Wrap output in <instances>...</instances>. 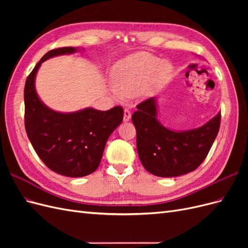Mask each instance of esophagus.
<instances>
[{
  "instance_id": "1",
  "label": "esophagus",
  "mask_w": 248,
  "mask_h": 248,
  "mask_svg": "<svg viewBox=\"0 0 248 248\" xmlns=\"http://www.w3.org/2000/svg\"><path fill=\"white\" fill-rule=\"evenodd\" d=\"M130 118H131V112H130V110L128 109V108H125L124 109V122H128L129 120H130Z\"/></svg>"
}]
</instances>
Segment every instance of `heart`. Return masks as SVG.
<instances>
[{
	"label": "heart",
	"instance_id": "heart-1",
	"mask_svg": "<svg viewBox=\"0 0 248 248\" xmlns=\"http://www.w3.org/2000/svg\"><path fill=\"white\" fill-rule=\"evenodd\" d=\"M170 72V65L160 64L159 58L146 52L134 54L114 67V86L111 87V92L117 98L137 97L153 86L166 82Z\"/></svg>",
	"mask_w": 248,
	"mask_h": 248
}]
</instances>
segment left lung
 Returning <instances> with one entry per match:
<instances>
[{"instance_id":"1","label":"left lung","mask_w":248,"mask_h":248,"mask_svg":"<svg viewBox=\"0 0 248 248\" xmlns=\"http://www.w3.org/2000/svg\"><path fill=\"white\" fill-rule=\"evenodd\" d=\"M131 117L137 129V148L144 168L158 177L182 176L197 170L205 160L218 133V112L200 128L177 132L163 127L157 120L155 98L137 106Z\"/></svg>"}]
</instances>
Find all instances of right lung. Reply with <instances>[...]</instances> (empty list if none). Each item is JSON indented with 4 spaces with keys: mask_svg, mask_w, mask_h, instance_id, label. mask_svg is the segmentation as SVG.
Segmentation results:
<instances>
[{
    "mask_svg": "<svg viewBox=\"0 0 248 248\" xmlns=\"http://www.w3.org/2000/svg\"><path fill=\"white\" fill-rule=\"evenodd\" d=\"M76 50L69 46L47 51L29 74L24 93L25 127L30 141L49 170L67 177H84L97 170L107 140L121 124L124 114L122 107L106 111L86 108L62 114L40 101L34 81L41 63Z\"/></svg>",
    "mask_w": 248,
    "mask_h": 248,
    "instance_id": "obj_1",
    "label": "right lung"
}]
</instances>
